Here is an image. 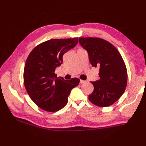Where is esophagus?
Instances as JSON below:
<instances>
[{
	"label": "esophagus",
	"mask_w": 146,
	"mask_h": 146,
	"mask_svg": "<svg viewBox=\"0 0 146 146\" xmlns=\"http://www.w3.org/2000/svg\"><path fill=\"white\" fill-rule=\"evenodd\" d=\"M85 82H86V81H85V80H80V83H81V84H82V83H85Z\"/></svg>",
	"instance_id": "obj_1"
}]
</instances>
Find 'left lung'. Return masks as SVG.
I'll use <instances>...</instances> for the list:
<instances>
[{
    "label": "left lung",
    "mask_w": 146,
    "mask_h": 146,
    "mask_svg": "<svg viewBox=\"0 0 146 146\" xmlns=\"http://www.w3.org/2000/svg\"><path fill=\"white\" fill-rule=\"evenodd\" d=\"M80 45L87 51L92 66L99 68L100 79L91 82L94 90L88 95L93 104L108 107L125 92L127 68L120 52L110 42L98 38H79Z\"/></svg>",
    "instance_id": "1"
}]
</instances>
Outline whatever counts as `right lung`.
Segmentation results:
<instances>
[{
    "label": "right lung",
    "instance_id": "add662e5",
    "mask_svg": "<svg viewBox=\"0 0 146 146\" xmlns=\"http://www.w3.org/2000/svg\"><path fill=\"white\" fill-rule=\"evenodd\" d=\"M78 38L50 39L34 48L24 70V83L27 94L38 106L47 111H57L68 102L71 90L80 80H65L58 77L55 69L63 63V56L75 47Z\"/></svg>",
    "mask_w": 146,
    "mask_h": 146
}]
</instances>
